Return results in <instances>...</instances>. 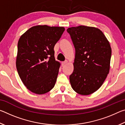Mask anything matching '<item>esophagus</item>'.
Instances as JSON below:
<instances>
[{
  "label": "esophagus",
  "mask_w": 125,
  "mask_h": 125,
  "mask_svg": "<svg viewBox=\"0 0 125 125\" xmlns=\"http://www.w3.org/2000/svg\"><path fill=\"white\" fill-rule=\"evenodd\" d=\"M67 63H68V61L67 60H65V61H64V62H63V65H65V64H66Z\"/></svg>",
  "instance_id": "1"
}]
</instances>
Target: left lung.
<instances>
[{"mask_svg":"<svg viewBox=\"0 0 125 125\" xmlns=\"http://www.w3.org/2000/svg\"><path fill=\"white\" fill-rule=\"evenodd\" d=\"M75 49L74 71L69 77L76 93L88 95L98 90L109 73L111 48L100 29L80 25L67 29Z\"/></svg>","mask_w":125,"mask_h":125,"instance_id":"8db88e82","label":"left lung"}]
</instances>
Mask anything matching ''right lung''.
I'll list each match as a JSON object with an SVG mask.
<instances>
[{
  "instance_id": "1",
  "label": "right lung",
  "mask_w": 125,
  "mask_h": 125,
  "mask_svg": "<svg viewBox=\"0 0 125 125\" xmlns=\"http://www.w3.org/2000/svg\"><path fill=\"white\" fill-rule=\"evenodd\" d=\"M64 30V27L36 25L19 40L16 69L31 92L44 94L54 87L61 65L55 60L54 47Z\"/></svg>"
}]
</instances>
